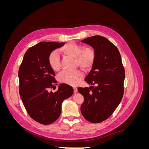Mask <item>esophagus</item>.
<instances>
[{
  "label": "esophagus",
  "instance_id": "obj_1",
  "mask_svg": "<svg viewBox=\"0 0 149 149\" xmlns=\"http://www.w3.org/2000/svg\"><path fill=\"white\" fill-rule=\"evenodd\" d=\"M73 89H74V93L78 91V89H77V88H76V87H73Z\"/></svg>",
  "mask_w": 149,
  "mask_h": 149
}]
</instances>
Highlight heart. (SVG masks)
Wrapping results in <instances>:
<instances>
[{"label": "heart", "instance_id": "b5f03b06", "mask_svg": "<svg viewBox=\"0 0 149 149\" xmlns=\"http://www.w3.org/2000/svg\"><path fill=\"white\" fill-rule=\"evenodd\" d=\"M60 52L66 56L74 58V64L85 71L89 70L93 66L96 59V53L94 49L89 47H83L80 45L69 43L62 47ZM49 65L55 71L60 70V60L59 54L54 51L49 54L48 57ZM81 71L76 70L72 71H63L58 76L60 82L70 85L77 84L83 78Z\"/></svg>", "mask_w": 149, "mask_h": 149}]
</instances>
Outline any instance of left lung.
<instances>
[{"label": "left lung", "mask_w": 149, "mask_h": 149, "mask_svg": "<svg viewBox=\"0 0 149 149\" xmlns=\"http://www.w3.org/2000/svg\"><path fill=\"white\" fill-rule=\"evenodd\" d=\"M81 42L91 45L96 53V59L85 81L89 88H78L84 96L81 112L92 123H100L112 114L124 94L125 70L120 53L106 38L93 36Z\"/></svg>", "instance_id": "obj_1"}]
</instances>
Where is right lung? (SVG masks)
Wrapping results in <instances>:
<instances>
[{
  "label": "right lung",
  "instance_id": "right-lung-1",
  "mask_svg": "<svg viewBox=\"0 0 149 149\" xmlns=\"http://www.w3.org/2000/svg\"><path fill=\"white\" fill-rule=\"evenodd\" d=\"M64 45L42 42L31 47L25 52L19 70V94L25 109L34 120L44 125L58 119L63 101L73 94V88L66 84H60L55 93L49 91L55 87L56 81L48 57Z\"/></svg>",
  "mask_w": 149,
  "mask_h": 149
}]
</instances>
